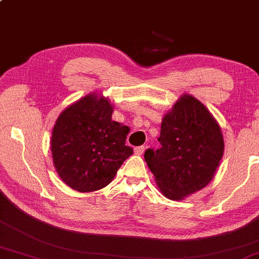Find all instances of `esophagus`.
<instances>
[{
	"label": "esophagus",
	"instance_id": "esophagus-1",
	"mask_svg": "<svg viewBox=\"0 0 259 259\" xmlns=\"http://www.w3.org/2000/svg\"><path fill=\"white\" fill-rule=\"evenodd\" d=\"M145 152V146H139V147L135 148V154L136 155H142Z\"/></svg>",
	"mask_w": 259,
	"mask_h": 259
}]
</instances>
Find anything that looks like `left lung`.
<instances>
[{
  "label": "left lung",
  "mask_w": 259,
  "mask_h": 259,
  "mask_svg": "<svg viewBox=\"0 0 259 259\" xmlns=\"http://www.w3.org/2000/svg\"><path fill=\"white\" fill-rule=\"evenodd\" d=\"M162 147L147 149L145 161L168 199L183 200L214 178L224 153L222 130L203 103L183 94L162 119Z\"/></svg>",
  "instance_id": "obj_1"
}]
</instances>
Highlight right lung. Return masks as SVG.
Wrapping results in <instances>:
<instances>
[{
	"label": "right lung",
	"instance_id": "obj_1",
	"mask_svg": "<svg viewBox=\"0 0 259 259\" xmlns=\"http://www.w3.org/2000/svg\"><path fill=\"white\" fill-rule=\"evenodd\" d=\"M109 98L91 93L69 105L55 121L51 152L56 172L79 192L100 190L113 180L134 150L126 128L112 120Z\"/></svg>",
	"mask_w": 259,
	"mask_h": 259
}]
</instances>
